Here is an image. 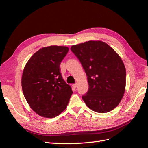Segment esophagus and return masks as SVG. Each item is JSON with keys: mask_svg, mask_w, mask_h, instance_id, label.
<instances>
[{"mask_svg": "<svg viewBox=\"0 0 148 148\" xmlns=\"http://www.w3.org/2000/svg\"><path fill=\"white\" fill-rule=\"evenodd\" d=\"M73 87L74 88H76L77 87V86H78V84H77V83H74V84H73Z\"/></svg>", "mask_w": 148, "mask_h": 148, "instance_id": "1", "label": "esophagus"}]
</instances>
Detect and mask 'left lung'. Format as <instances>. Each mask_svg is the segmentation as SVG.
<instances>
[{"mask_svg": "<svg viewBox=\"0 0 148 148\" xmlns=\"http://www.w3.org/2000/svg\"><path fill=\"white\" fill-rule=\"evenodd\" d=\"M87 76L88 91L82 96L93 111L106 113L122 100L126 84V70L112 48L100 41H89L71 47Z\"/></svg>", "mask_w": 148, "mask_h": 148, "instance_id": "obj_1", "label": "left lung"}]
</instances>
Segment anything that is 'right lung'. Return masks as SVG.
I'll return each mask as SVG.
<instances>
[{
  "label": "right lung",
  "mask_w": 148,
  "mask_h": 148,
  "mask_svg": "<svg viewBox=\"0 0 148 148\" xmlns=\"http://www.w3.org/2000/svg\"><path fill=\"white\" fill-rule=\"evenodd\" d=\"M69 50L65 46L43 47L34 53L24 68L21 78L24 96L31 108L42 117L59 115L73 93L60 72V63Z\"/></svg>",
  "instance_id": "add662e5"
}]
</instances>
